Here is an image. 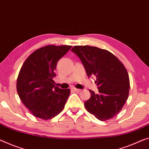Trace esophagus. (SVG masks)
Returning a JSON list of instances; mask_svg holds the SVG:
<instances>
[{"instance_id": "1", "label": "esophagus", "mask_w": 149, "mask_h": 149, "mask_svg": "<svg viewBox=\"0 0 149 149\" xmlns=\"http://www.w3.org/2000/svg\"><path fill=\"white\" fill-rule=\"evenodd\" d=\"M72 89L74 91H75V92H80L81 90V89H79V88H72Z\"/></svg>"}]
</instances>
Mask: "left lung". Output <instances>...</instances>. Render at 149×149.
Masks as SVG:
<instances>
[{
	"mask_svg": "<svg viewBox=\"0 0 149 149\" xmlns=\"http://www.w3.org/2000/svg\"><path fill=\"white\" fill-rule=\"evenodd\" d=\"M71 51L81 59L87 76L97 78L98 93L89 90L86 109L100 120L113 118L129 97V77L125 66L111 52L96 47L74 46Z\"/></svg>",
	"mask_w": 149,
	"mask_h": 149,
	"instance_id": "left-lung-1",
	"label": "left lung"
}]
</instances>
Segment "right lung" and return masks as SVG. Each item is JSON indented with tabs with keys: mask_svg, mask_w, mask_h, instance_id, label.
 Instances as JSON below:
<instances>
[{
	"mask_svg": "<svg viewBox=\"0 0 149 149\" xmlns=\"http://www.w3.org/2000/svg\"><path fill=\"white\" fill-rule=\"evenodd\" d=\"M71 47L47 45L40 48L26 58L20 68L17 82L18 95L35 117L51 119L65 107L70 91L54 86L53 78L57 63Z\"/></svg>",
	"mask_w": 149,
	"mask_h": 149,
	"instance_id": "obj_1",
	"label": "right lung"
}]
</instances>
